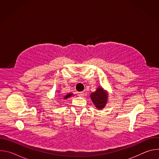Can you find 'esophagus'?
I'll list each match as a JSON object with an SVG mask.
<instances>
[{
    "label": "esophagus",
    "mask_w": 159,
    "mask_h": 159,
    "mask_svg": "<svg viewBox=\"0 0 159 159\" xmlns=\"http://www.w3.org/2000/svg\"><path fill=\"white\" fill-rule=\"evenodd\" d=\"M78 95L80 97H83L84 96V92H80L78 93Z\"/></svg>",
    "instance_id": "esophagus-1"
}]
</instances>
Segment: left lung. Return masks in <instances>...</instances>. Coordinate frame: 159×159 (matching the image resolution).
<instances>
[{"instance_id":"1","label":"left lung","mask_w":159,"mask_h":159,"mask_svg":"<svg viewBox=\"0 0 159 159\" xmlns=\"http://www.w3.org/2000/svg\"><path fill=\"white\" fill-rule=\"evenodd\" d=\"M90 96L96 107L98 109L104 108L108 101V93L101 86L98 87L96 91L90 94Z\"/></svg>"}]
</instances>
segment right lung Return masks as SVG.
I'll return each mask as SVG.
<instances>
[{"instance_id": "obj_1", "label": "right lung", "mask_w": 159, "mask_h": 159, "mask_svg": "<svg viewBox=\"0 0 159 159\" xmlns=\"http://www.w3.org/2000/svg\"><path fill=\"white\" fill-rule=\"evenodd\" d=\"M73 95H74V94H72V93H69V94H66V95L63 97V99L65 100V99H68V98H70V97L72 96ZM58 96H60V94H58Z\"/></svg>"}]
</instances>
